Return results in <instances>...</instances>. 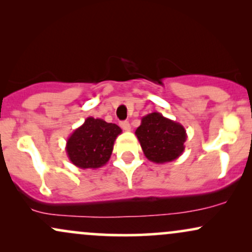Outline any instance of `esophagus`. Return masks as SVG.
I'll return each mask as SVG.
<instances>
[{"label":"esophagus","mask_w":252,"mask_h":252,"mask_svg":"<svg viewBox=\"0 0 252 252\" xmlns=\"http://www.w3.org/2000/svg\"><path fill=\"white\" fill-rule=\"evenodd\" d=\"M121 128L123 130H126V131H130V129H131V126H130V123L128 121H124V122H121Z\"/></svg>","instance_id":"esophagus-1"}]
</instances>
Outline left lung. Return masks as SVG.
Wrapping results in <instances>:
<instances>
[{"instance_id":"8db88e82","label":"left lung","mask_w":252,"mask_h":252,"mask_svg":"<svg viewBox=\"0 0 252 252\" xmlns=\"http://www.w3.org/2000/svg\"><path fill=\"white\" fill-rule=\"evenodd\" d=\"M135 135L146 158L155 163L176 160L184 153L187 140L184 126L163 117L160 112H152L142 117Z\"/></svg>"}]
</instances>
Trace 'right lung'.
<instances>
[{
    "instance_id": "right-lung-1",
    "label": "right lung",
    "mask_w": 252,
    "mask_h": 252,
    "mask_svg": "<svg viewBox=\"0 0 252 252\" xmlns=\"http://www.w3.org/2000/svg\"><path fill=\"white\" fill-rule=\"evenodd\" d=\"M121 132L122 129L116 124L88 117L67 138L68 158L78 168H100L109 161L115 141Z\"/></svg>"
}]
</instances>
